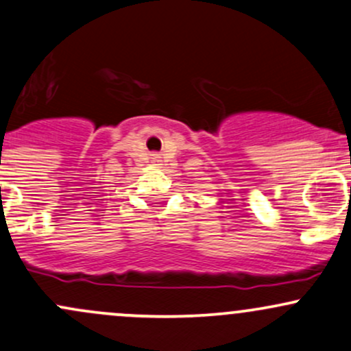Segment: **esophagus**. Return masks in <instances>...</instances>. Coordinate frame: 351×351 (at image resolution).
Returning <instances> with one entry per match:
<instances>
[{
    "mask_svg": "<svg viewBox=\"0 0 351 351\" xmlns=\"http://www.w3.org/2000/svg\"><path fill=\"white\" fill-rule=\"evenodd\" d=\"M153 161H158V156H153Z\"/></svg>",
    "mask_w": 351,
    "mask_h": 351,
    "instance_id": "1",
    "label": "esophagus"
}]
</instances>
